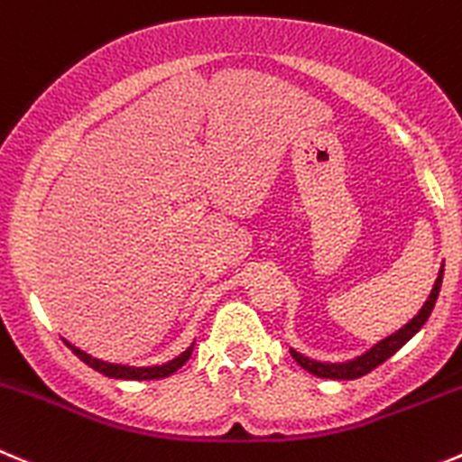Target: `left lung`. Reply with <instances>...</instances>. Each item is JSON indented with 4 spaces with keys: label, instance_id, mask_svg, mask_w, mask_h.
I'll return each mask as SVG.
<instances>
[{
    "label": "left lung",
    "instance_id": "obj_1",
    "mask_svg": "<svg viewBox=\"0 0 462 462\" xmlns=\"http://www.w3.org/2000/svg\"><path fill=\"white\" fill-rule=\"evenodd\" d=\"M442 267H445V265H442ZM442 274H445V270H440V274H438L436 285H433L431 294H429V300H426V304L421 306L420 313H417L415 318H412L411 322L406 324V327L399 328L397 333L388 336L385 340H381L379 345H374L370 351H365L363 356H358V358L349 360V363H318V360H310V358H306V356L297 354L294 349H290V354H292V358L297 360V363H300V365L304 367L306 372L319 376V379L351 381V379H360V376L370 374V372L376 370L381 363H385L390 356L397 354V351L402 349V346L406 345V342L411 340V337L415 336V333L420 331L421 327H424L426 319H429V315H431L433 306H436L438 294H440Z\"/></svg>",
    "mask_w": 462,
    "mask_h": 462
}]
</instances>
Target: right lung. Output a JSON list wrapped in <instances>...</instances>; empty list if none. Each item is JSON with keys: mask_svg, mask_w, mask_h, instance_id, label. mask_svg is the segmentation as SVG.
<instances>
[{"mask_svg": "<svg viewBox=\"0 0 462 462\" xmlns=\"http://www.w3.org/2000/svg\"><path fill=\"white\" fill-rule=\"evenodd\" d=\"M69 349L74 351V354L79 356V358L86 363L88 367H92V370H97L99 374L104 376H111V379H129V381H149V379H165V376L174 374V372L179 370V367L186 363L188 358H190L192 354V346H188L186 351H183L181 356H177L174 360H170V363H165V365H156V367H129V365H113V363H104V360H97L92 358V356H88L86 351L77 349V346H72L68 342Z\"/></svg>", "mask_w": 462, "mask_h": 462, "instance_id": "right-lung-1", "label": "right lung"}]
</instances>
